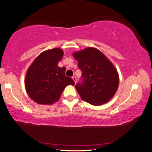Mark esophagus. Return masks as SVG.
I'll return each instance as SVG.
<instances>
[{"label":"esophagus","instance_id":"obj_1","mask_svg":"<svg viewBox=\"0 0 152 152\" xmlns=\"http://www.w3.org/2000/svg\"><path fill=\"white\" fill-rule=\"evenodd\" d=\"M72 79H73V80L74 81V83H76V80H77V79H76V77H75V76H72Z\"/></svg>","mask_w":152,"mask_h":152}]
</instances>
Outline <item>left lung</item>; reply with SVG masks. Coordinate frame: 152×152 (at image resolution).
<instances>
[{
    "instance_id": "left-lung-1",
    "label": "left lung",
    "mask_w": 152,
    "mask_h": 152,
    "mask_svg": "<svg viewBox=\"0 0 152 152\" xmlns=\"http://www.w3.org/2000/svg\"><path fill=\"white\" fill-rule=\"evenodd\" d=\"M73 56L82 72V81L75 86L81 98L94 106L108 102L116 93L119 81L113 63L95 48L76 52Z\"/></svg>"
}]
</instances>
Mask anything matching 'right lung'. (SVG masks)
<instances>
[{
    "mask_svg": "<svg viewBox=\"0 0 152 152\" xmlns=\"http://www.w3.org/2000/svg\"><path fill=\"white\" fill-rule=\"evenodd\" d=\"M63 51L61 48L48 50L41 53L27 70L25 88L29 97L41 104H53L60 98L67 85L74 81L65 76V67H59Z\"/></svg>",
    "mask_w": 152,
    "mask_h": 152,
    "instance_id": "right-lung-1",
    "label": "right lung"
}]
</instances>
